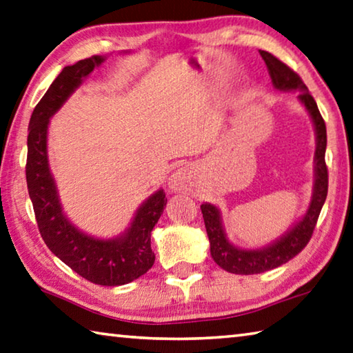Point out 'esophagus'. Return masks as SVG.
<instances>
[{"instance_id":"esophagus-1","label":"esophagus","mask_w":353,"mask_h":353,"mask_svg":"<svg viewBox=\"0 0 353 353\" xmlns=\"http://www.w3.org/2000/svg\"><path fill=\"white\" fill-rule=\"evenodd\" d=\"M191 183V170L188 166L179 168L170 179V187L172 191H185Z\"/></svg>"}]
</instances>
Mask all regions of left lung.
Returning <instances> with one entry per match:
<instances>
[{
	"mask_svg": "<svg viewBox=\"0 0 353 353\" xmlns=\"http://www.w3.org/2000/svg\"><path fill=\"white\" fill-rule=\"evenodd\" d=\"M262 60L270 74V79L274 89L278 91H298V99L309 112L316 136V150H315V181H313V193L305 214L294 223V225L285 232L279 239L273 241L262 248H241L233 245L228 241L225 230L222 225L221 211L213 203H202L201 210L203 214L205 228L210 239L211 258L223 270L234 274H256L264 273L294 258L307 242L310 241L313 230H315L318 216L327 197L329 177L327 166H325V146H327V132H325V123L319 114L316 101L309 92V89L301 80V77L265 50H259Z\"/></svg>",
	"mask_w": 353,
	"mask_h": 353,
	"instance_id": "8db88e82",
	"label": "left lung"
}]
</instances>
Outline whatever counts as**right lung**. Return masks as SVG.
Listing matches in <instances>:
<instances>
[{"mask_svg":"<svg viewBox=\"0 0 353 353\" xmlns=\"http://www.w3.org/2000/svg\"><path fill=\"white\" fill-rule=\"evenodd\" d=\"M105 60L106 57L94 55L63 68L38 101L29 121L26 181L38 230L50 252L91 283L114 287L140 278L154 264L151 232L165 210V191L157 190L140 205L123 233L111 239L95 238L77 228L63 211L48 156L50 117Z\"/></svg>","mask_w":353,"mask_h":353,"instance_id":"1","label":"right lung"}]
</instances>
